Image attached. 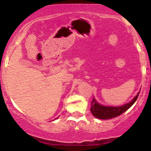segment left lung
Listing matches in <instances>:
<instances>
[{
  "label": "left lung",
  "mask_w": 151,
  "mask_h": 151,
  "mask_svg": "<svg viewBox=\"0 0 151 151\" xmlns=\"http://www.w3.org/2000/svg\"><path fill=\"white\" fill-rule=\"evenodd\" d=\"M139 93L130 102L121 106H103V105L98 104L95 99L93 98V100L91 101V111L93 116L97 118H99V119L106 120L115 118L126 112L129 108H130L134 104V103L137 99Z\"/></svg>",
  "instance_id": "8db88e82"
}]
</instances>
